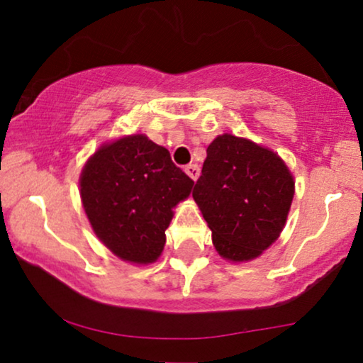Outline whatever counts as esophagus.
<instances>
[{
	"label": "esophagus",
	"mask_w": 363,
	"mask_h": 363,
	"mask_svg": "<svg viewBox=\"0 0 363 363\" xmlns=\"http://www.w3.org/2000/svg\"><path fill=\"white\" fill-rule=\"evenodd\" d=\"M184 171H186V174H187V176H189L191 179H194V181H196V179L197 177H199V166H197V164H189V166H186L184 167Z\"/></svg>",
	"instance_id": "esophagus-1"
}]
</instances>
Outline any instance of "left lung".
Instances as JSON below:
<instances>
[{
	"label": "left lung",
	"instance_id": "8db88e82",
	"mask_svg": "<svg viewBox=\"0 0 363 363\" xmlns=\"http://www.w3.org/2000/svg\"><path fill=\"white\" fill-rule=\"evenodd\" d=\"M192 197L220 257L244 262L277 240L294 199V177L274 151L222 134L207 147Z\"/></svg>",
	"mask_w": 363,
	"mask_h": 363
}]
</instances>
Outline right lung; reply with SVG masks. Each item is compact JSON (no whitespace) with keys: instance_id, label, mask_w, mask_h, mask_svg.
<instances>
[{"instance_id":"obj_1","label":"right lung","mask_w":363,"mask_h":363,"mask_svg":"<svg viewBox=\"0 0 363 363\" xmlns=\"http://www.w3.org/2000/svg\"><path fill=\"white\" fill-rule=\"evenodd\" d=\"M194 181L166 147L144 134L103 144L79 177L81 199L94 234L111 252L151 264L166 244L172 209L189 197Z\"/></svg>"}]
</instances>
